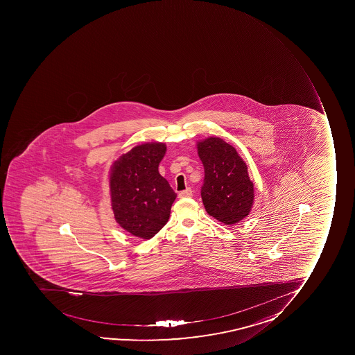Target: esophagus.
Returning a JSON list of instances; mask_svg holds the SVG:
<instances>
[{"mask_svg": "<svg viewBox=\"0 0 355 355\" xmlns=\"http://www.w3.org/2000/svg\"><path fill=\"white\" fill-rule=\"evenodd\" d=\"M192 190H191L190 187H187V190L182 191L178 193L180 198H190L192 197Z\"/></svg>", "mask_w": 355, "mask_h": 355, "instance_id": "esophagus-1", "label": "esophagus"}]
</instances>
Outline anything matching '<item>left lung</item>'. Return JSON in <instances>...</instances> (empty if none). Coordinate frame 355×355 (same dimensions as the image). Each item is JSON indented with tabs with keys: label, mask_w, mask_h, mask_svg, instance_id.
Here are the masks:
<instances>
[{
	"label": "left lung",
	"mask_w": 355,
	"mask_h": 355,
	"mask_svg": "<svg viewBox=\"0 0 355 355\" xmlns=\"http://www.w3.org/2000/svg\"><path fill=\"white\" fill-rule=\"evenodd\" d=\"M204 165L201 198L208 214L225 225L249 215L253 204V183L235 148L218 137L198 144Z\"/></svg>",
	"instance_id": "8db88e82"
}]
</instances>
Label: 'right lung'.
<instances>
[{"label": "right lung", "instance_id": "add662e5", "mask_svg": "<svg viewBox=\"0 0 355 355\" xmlns=\"http://www.w3.org/2000/svg\"><path fill=\"white\" fill-rule=\"evenodd\" d=\"M164 144L133 148L114 163L110 177L114 218L140 239L154 237L168 222L177 194L158 172Z\"/></svg>", "mask_w": 355, "mask_h": 355}]
</instances>
